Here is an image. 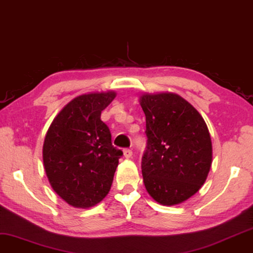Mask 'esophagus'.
I'll use <instances>...</instances> for the list:
<instances>
[{"label":"esophagus","instance_id":"34e87169","mask_svg":"<svg viewBox=\"0 0 253 253\" xmlns=\"http://www.w3.org/2000/svg\"><path fill=\"white\" fill-rule=\"evenodd\" d=\"M132 155H133V150L130 149V148H125L124 149V156L126 159H129V158H132Z\"/></svg>","mask_w":253,"mask_h":253}]
</instances>
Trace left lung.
Instances as JSON below:
<instances>
[{"label":"left lung","mask_w":253,"mask_h":253,"mask_svg":"<svg viewBox=\"0 0 253 253\" xmlns=\"http://www.w3.org/2000/svg\"><path fill=\"white\" fill-rule=\"evenodd\" d=\"M146 149L143 183L156 202L174 206L196 194L211 167L212 146L206 121L180 95L143 94Z\"/></svg>","instance_id":"obj_1"}]
</instances>
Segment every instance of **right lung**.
I'll return each instance as SVG.
<instances>
[{
  "label": "right lung",
  "mask_w": 253,
  "mask_h": 253,
  "mask_svg": "<svg viewBox=\"0 0 253 253\" xmlns=\"http://www.w3.org/2000/svg\"><path fill=\"white\" fill-rule=\"evenodd\" d=\"M116 93L79 95L53 119L43 145V162L51 187L70 206L89 208L108 194L123 150L112 145L101 121Z\"/></svg>",
  "instance_id": "1"
}]
</instances>
